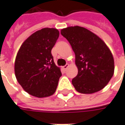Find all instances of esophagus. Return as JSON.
Wrapping results in <instances>:
<instances>
[{"instance_id": "34e87169", "label": "esophagus", "mask_w": 125, "mask_h": 125, "mask_svg": "<svg viewBox=\"0 0 125 125\" xmlns=\"http://www.w3.org/2000/svg\"><path fill=\"white\" fill-rule=\"evenodd\" d=\"M68 67H69V64H67L66 65H64V67H62V68H63V69H64V71H66V70H67V69Z\"/></svg>"}]
</instances>
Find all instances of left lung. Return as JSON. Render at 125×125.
I'll return each instance as SVG.
<instances>
[{
    "label": "left lung",
    "mask_w": 125,
    "mask_h": 125,
    "mask_svg": "<svg viewBox=\"0 0 125 125\" xmlns=\"http://www.w3.org/2000/svg\"><path fill=\"white\" fill-rule=\"evenodd\" d=\"M71 44L78 69L72 84L78 93L92 94L103 89L114 73L110 48L100 37L86 28L69 26L61 31Z\"/></svg>",
    "instance_id": "obj_1"
}]
</instances>
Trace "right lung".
<instances>
[{"instance_id":"obj_1","label":"right lung","mask_w":125,"mask_h":125,"mask_svg":"<svg viewBox=\"0 0 125 125\" xmlns=\"http://www.w3.org/2000/svg\"><path fill=\"white\" fill-rule=\"evenodd\" d=\"M59 37L56 28H44L28 37L15 58V75L22 88L32 96L43 98L56 92L61 69L51 51Z\"/></svg>"}]
</instances>
